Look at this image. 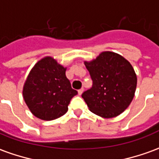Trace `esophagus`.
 <instances>
[{
	"label": "esophagus",
	"instance_id": "34e87169",
	"mask_svg": "<svg viewBox=\"0 0 159 159\" xmlns=\"http://www.w3.org/2000/svg\"><path fill=\"white\" fill-rule=\"evenodd\" d=\"M83 90H84V89H83V88H82L81 89L78 90V94H79V95H81V94L83 93Z\"/></svg>",
	"mask_w": 159,
	"mask_h": 159
}]
</instances>
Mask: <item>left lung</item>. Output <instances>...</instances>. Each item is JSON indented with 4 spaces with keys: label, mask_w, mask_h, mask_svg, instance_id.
Wrapping results in <instances>:
<instances>
[{
    "label": "left lung",
    "mask_w": 159,
    "mask_h": 159,
    "mask_svg": "<svg viewBox=\"0 0 159 159\" xmlns=\"http://www.w3.org/2000/svg\"><path fill=\"white\" fill-rule=\"evenodd\" d=\"M84 65L93 80V87L82 94L89 109L104 118L123 113L136 89L137 76L131 64L118 53L105 51Z\"/></svg>",
    "instance_id": "8db88e82"
}]
</instances>
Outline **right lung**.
I'll use <instances>...</instances> for the list:
<instances>
[{
	"mask_svg": "<svg viewBox=\"0 0 159 159\" xmlns=\"http://www.w3.org/2000/svg\"><path fill=\"white\" fill-rule=\"evenodd\" d=\"M66 67L47 56L36 63L23 87V97L35 117L50 121L67 112L70 101L77 91L71 89Z\"/></svg>",
	"mask_w": 159,
	"mask_h": 159,
	"instance_id": "add662e5",
	"label": "right lung"
}]
</instances>
